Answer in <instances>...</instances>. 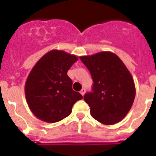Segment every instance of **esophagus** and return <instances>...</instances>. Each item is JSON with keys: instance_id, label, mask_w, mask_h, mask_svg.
<instances>
[{"instance_id": "obj_1", "label": "esophagus", "mask_w": 156, "mask_h": 156, "mask_svg": "<svg viewBox=\"0 0 156 156\" xmlns=\"http://www.w3.org/2000/svg\"><path fill=\"white\" fill-rule=\"evenodd\" d=\"M85 90H85V88H83L82 90H80V94L83 95V96L85 94Z\"/></svg>"}]
</instances>
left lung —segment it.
Here are the masks:
<instances>
[{
	"label": "left lung",
	"instance_id": "left-lung-1",
	"mask_svg": "<svg viewBox=\"0 0 156 156\" xmlns=\"http://www.w3.org/2000/svg\"><path fill=\"white\" fill-rule=\"evenodd\" d=\"M94 81L93 91L84 95L94 119L105 125L122 120L134 101L136 89L133 76L115 54L101 51L80 57Z\"/></svg>",
	"mask_w": 156,
	"mask_h": 156
}]
</instances>
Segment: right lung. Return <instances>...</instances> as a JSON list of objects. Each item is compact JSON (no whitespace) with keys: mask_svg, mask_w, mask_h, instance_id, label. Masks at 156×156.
Listing matches in <instances>:
<instances>
[{"mask_svg":"<svg viewBox=\"0 0 156 156\" xmlns=\"http://www.w3.org/2000/svg\"><path fill=\"white\" fill-rule=\"evenodd\" d=\"M78 60L75 55L51 50L34 65L25 84V95L30 111L44 122L53 123L69 115L77 101L83 98L72 89L67 75Z\"/></svg>","mask_w":156,"mask_h":156,"instance_id":"1","label":"right lung"}]
</instances>
